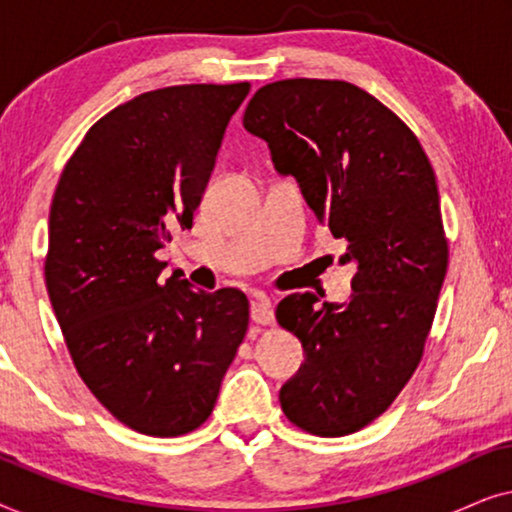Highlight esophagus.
<instances>
[{"label": "esophagus", "instance_id": "1", "mask_svg": "<svg viewBox=\"0 0 512 512\" xmlns=\"http://www.w3.org/2000/svg\"><path fill=\"white\" fill-rule=\"evenodd\" d=\"M251 319H254V324H261V326H268L272 324V310H270V300L263 296V293H258L251 300Z\"/></svg>", "mask_w": 512, "mask_h": 512}]
</instances>
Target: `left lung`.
Here are the masks:
<instances>
[{
  "label": "left lung",
  "instance_id": "obj_1",
  "mask_svg": "<svg viewBox=\"0 0 512 512\" xmlns=\"http://www.w3.org/2000/svg\"><path fill=\"white\" fill-rule=\"evenodd\" d=\"M242 123L347 242L342 261L356 263L349 303L319 307L305 291L275 310L305 349L279 391L286 419L321 438L347 436L380 417L422 361L450 258L436 174L415 132L347 81L268 83Z\"/></svg>",
  "mask_w": 512,
  "mask_h": 512
}]
</instances>
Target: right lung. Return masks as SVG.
<instances>
[{
  "label": "right lung",
  "instance_id": "1",
  "mask_svg": "<svg viewBox=\"0 0 512 512\" xmlns=\"http://www.w3.org/2000/svg\"><path fill=\"white\" fill-rule=\"evenodd\" d=\"M249 83L158 88L111 109L67 160L46 289L76 373L118 422L174 438L212 415L249 328L237 289L193 291L156 251L193 212Z\"/></svg>",
  "mask_w": 512,
  "mask_h": 512
}]
</instances>
